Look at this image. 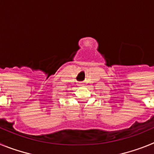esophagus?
Listing matches in <instances>:
<instances>
[{
    "label": "esophagus",
    "mask_w": 154,
    "mask_h": 154,
    "mask_svg": "<svg viewBox=\"0 0 154 154\" xmlns=\"http://www.w3.org/2000/svg\"><path fill=\"white\" fill-rule=\"evenodd\" d=\"M79 85H82V84H81V83H79Z\"/></svg>",
    "instance_id": "34e87169"
}]
</instances>
